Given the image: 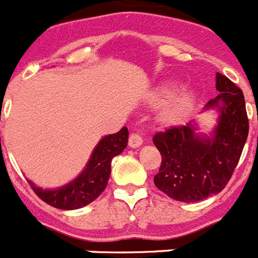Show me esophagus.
<instances>
[{"mask_svg":"<svg viewBox=\"0 0 258 258\" xmlns=\"http://www.w3.org/2000/svg\"><path fill=\"white\" fill-rule=\"evenodd\" d=\"M141 144H143V138H141L140 135L135 134V132L130 134L128 145L131 146V148H139V146H140Z\"/></svg>","mask_w":258,"mask_h":258,"instance_id":"1","label":"esophagus"}]
</instances>
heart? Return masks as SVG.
Wrapping results in <instances>:
<instances>
[{
	"label": "heart",
	"instance_id": "b5f03b06",
	"mask_svg": "<svg viewBox=\"0 0 258 258\" xmlns=\"http://www.w3.org/2000/svg\"><path fill=\"white\" fill-rule=\"evenodd\" d=\"M168 94L169 89L164 87V89H161L159 91L153 94V100H163ZM194 100H196V96H194V92L191 90H181L177 94L171 96V99L167 101L164 108L162 109L161 114H159V119H161L162 123L166 124V126H175V124L182 122L191 110Z\"/></svg>",
	"mask_w": 258,
	"mask_h": 258
}]
</instances>
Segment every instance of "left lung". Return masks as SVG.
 Instances as JSON below:
<instances>
[{
  "instance_id": "left-lung-1",
  "label": "left lung",
  "mask_w": 258,
  "mask_h": 258,
  "mask_svg": "<svg viewBox=\"0 0 258 258\" xmlns=\"http://www.w3.org/2000/svg\"><path fill=\"white\" fill-rule=\"evenodd\" d=\"M216 89L220 94L206 105V109H220L219 123L211 138L198 136L191 122L153 136L162 155L154 184L176 201L199 202L221 191L247 141L249 124L242 90L221 73L216 74Z\"/></svg>"
}]
</instances>
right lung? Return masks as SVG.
Returning <instances> with one entry per match:
<instances>
[{"instance_id":"obj_1","label":"right lung","mask_w":258,"mask_h":258,"mask_svg":"<svg viewBox=\"0 0 258 258\" xmlns=\"http://www.w3.org/2000/svg\"><path fill=\"white\" fill-rule=\"evenodd\" d=\"M128 130L126 127L101 139L90 158L85 171L66 186L55 190H42L28 181L38 198L59 210H77L94 202L105 190L110 176V164L115 155L127 146Z\"/></svg>"}]
</instances>
